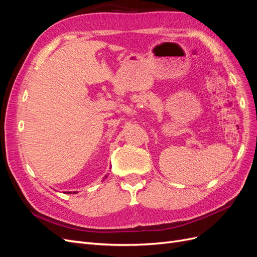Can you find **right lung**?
Segmentation results:
<instances>
[{
	"label": "right lung",
	"instance_id": "obj_1",
	"mask_svg": "<svg viewBox=\"0 0 257 257\" xmlns=\"http://www.w3.org/2000/svg\"><path fill=\"white\" fill-rule=\"evenodd\" d=\"M106 178H107V176L104 177V179H106ZM65 193H66V192H65ZM76 193H77V192H73V194H76ZM67 194H72V192H67Z\"/></svg>",
	"mask_w": 257,
	"mask_h": 257
}]
</instances>
